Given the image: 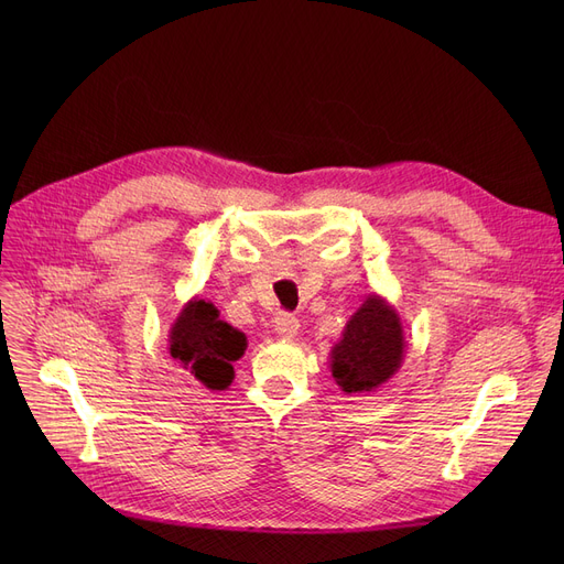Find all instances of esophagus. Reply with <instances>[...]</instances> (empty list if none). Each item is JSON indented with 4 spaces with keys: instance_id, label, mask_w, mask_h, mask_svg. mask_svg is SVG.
I'll return each mask as SVG.
<instances>
[{
    "instance_id": "34e87169",
    "label": "esophagus",
    "mask_w": 564,
    "mask_h": 564,
    "mask_svg": "<svg viewBox=\"0 0 564 564\" xmlns=\"http://www.w3.org/2000/svg\"><path fill=\"white\" fill-rule=\"evenodd\" d=\"M274 329H276V334L281 338L290 340V338H294V336L300 334V319L294 317V315H290V313H279L274 317Z\"/></svg>"
}]
</instances>
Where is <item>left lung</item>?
<instances>
[{
    "mask_svg": "<svg viewBox=\"0 0 564 564\" xmlns=\"http://www.w3.org/2000/svg\"><path fill=\"white\" fill-rule=\"evenodd\" d=\"M404 347L400 313L372 292L347 319L340 340L332 347V377L345 395L375 393L400 370Z\"/></svg>",
    "mask_w": 564,
    "mask_h": 564,
    "instance_id": "left-lung-1",
    "label": "left lung"
}]
</instances>
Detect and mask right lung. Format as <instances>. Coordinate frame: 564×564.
Returning a JSON list of instances; mask_svg holds the SVG:
<instances>
[{
  "instance_id": "obj_1",
  "label": "right lung",
  "mask_w": 564,
  "mask_h": 564,
  "mask_svg": "<svg viewBox=\"0 0 564 564\" xmlns=\"http://www.w3.org/2000/svg\"><path fill=\"white\" fill-rule=\"evenodd\" d=\"M247 349V336L219 317L213 302L192 297L169 329V354L198 383L210 391L228 389L237 361Z\"/></svg>"
}]
</instances>
